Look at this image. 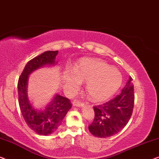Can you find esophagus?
I'll return each mask as SVG.
<instances>
[{
  "label": "esophagus",
  "mask_w": 159,
  "mask_h": 159,
  "mask_svg": "<svg viewBox=\"0 0 159 159\" xmlns=\"http://www.w3.org/2000/svg\"><path fill=\"white\" fill-rule=\"evenodd\" d=\"M73 105L75 107H83L84 106V103L80 102L79 100H75V101L73 102Z\"/></svg>",
  "instance_id": "1"
}]
</instances>
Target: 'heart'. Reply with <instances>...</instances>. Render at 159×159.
<instances>
[{
	"label": "heart",
	"instance_id": "obj_1",
	"mask_svg": "<svg viewBox=\"0 0 159 159\" xmlns=\"http://www.w3.org/2000/svg\"><path fill=\"white\" fill-rule=\"evenodd\" d=\"M66 84L78 87L80 80L86 82V92L93 102L108 99L115 93L122 83L120 71L99 59L81 60L72 73L65 77Z\"/></svg>",
	"mask_w": 159,
	"mask_h": 159
}]
</instances>
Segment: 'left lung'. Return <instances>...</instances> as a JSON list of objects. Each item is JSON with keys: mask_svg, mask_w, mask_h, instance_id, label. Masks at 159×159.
I'll list each match as a JSON object with an SVG mask.
<instances>
[{"mask_svg": "<svg viewBox=\"0 0 159 159\" xmlns=\"http://www.w3.org/2000/svg\"><path fill=\"white\" fill-rule=\"evenodd\" d=\"M133 79H129L120 94L99 106L93 107L94 119L89 126L93 135L98 138L112 136L124 128L133 111L135 94Z\"/></svg>", "mask_w": 159, "mask_h": 159, "instance_id": "left-lung-1", "label": "left lung"}]
</instances>
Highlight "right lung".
<instances>
[{"label": "right lung", "mask_w": 159, "mask_h": 159, "mask_svg": "<svg viewBox=\"0 0 159 159\" xmlns=\"http://www.w3.org/2000/svg\"><path fill=\"white\" fill-rule=\"evenodd\" d=\"M58 51H46L30 60L24 67L18 81L19 104L26 123L36 133L50 135L56 131L62 120L72 107L68 98L55 95L52 101L44 110H37L31 104L27 97L28 75L37 68L44 66H54Z\"/></svg>", "instance_id": "obj_1"}]
</instances>
